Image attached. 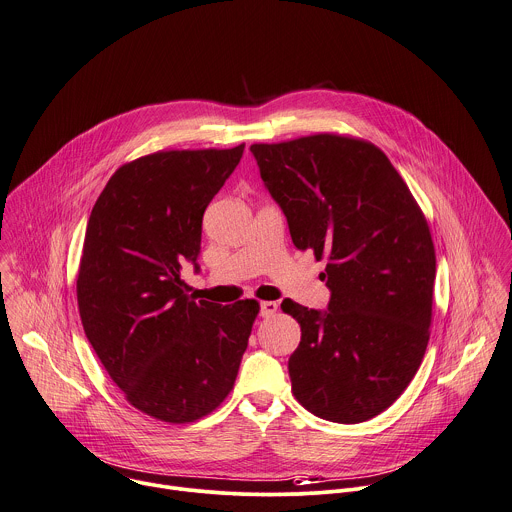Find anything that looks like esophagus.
<instances>
[{"instance_id": "1", "label": "esophagus", "mask_w": 512, "mask_h": 512, "mask_svg": "<svg viewBox=\"0 0 512 512\" xmlns=\"http://www.w3.org/2000/svg\"><path fill=\"white\" fill-rule=\"evenodd\" d=\"M277 303L275 301H261V305H259V315L261 317H271V315H275V311H277Z\"/></svg>"}]
</instances>
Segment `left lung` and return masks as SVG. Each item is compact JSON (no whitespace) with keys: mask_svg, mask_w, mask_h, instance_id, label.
Wrapping results in <instances>:
<instances>
[{"mask_svg":"<svg viewBox=\"0 0 512 512\" xmlns=\"http://www.w3.org/2000/svg\"><path fill=\"white\" fill-rule=\"evenodd\" d=\"M261 179L299 251L327 257V309L283 299L301 325L291 390L311 414L366 422L408 388L432 321L436 255L428 223L374 144L313 134L253 144Z\"/></svg>","mask_w":512,"mask_h":512,"instance_id":"left-lung-1","label":"left lung"}]
</instances>
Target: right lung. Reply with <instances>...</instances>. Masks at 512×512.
<instances>
[{"label":"right lung","instance_id":"right-lung-1","mask_svg":"<svg viewBox=\"0 0 512 512\" xmlns=\"http://www.w3.org/2000/svg\"><path fill=\"white\" fill-rule=\"evenodd\" d=\"M162 150L122 164L86 227L76 281L88 342L140 412L195 422L233 390L255 299L219 305L187 295L181 269L199 271L203 215L243 156Z\"/></svg>","mask_w":512,"mask_h":512}]
</instances>
